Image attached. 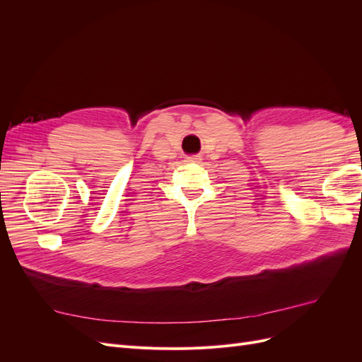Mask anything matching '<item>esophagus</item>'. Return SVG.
Segmentation results:
<instances>
[{"label":"esophagus","mask_w":362,"mask_h":362,"mask_svg":"<svg viewBox=\"0 0 362 362\" xmlns=\"http://www.w3.org/2000/svg\"><path fill=\"white\" fill-rule=\"evenodd\" d=\"M201 160H202L201 156H190V157L185 158V161H187V163H199Z\"/></svg>","instance_id":"1"}]
</instances>
